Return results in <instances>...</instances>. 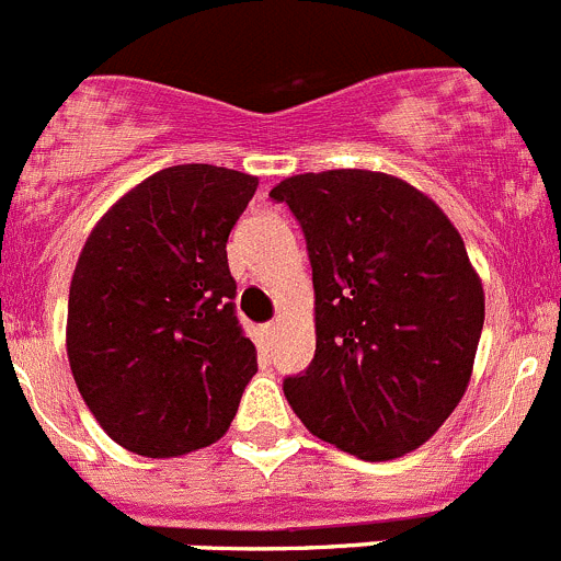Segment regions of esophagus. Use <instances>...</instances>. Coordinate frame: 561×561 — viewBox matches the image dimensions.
Wrapping results in <instances>:
<instances>
[{
    "label": "esophagus",
    "mask_w": 561,
    "mask_h": 561,
    "mask_svg": "<svg viewBox=\"0 0 561 561\" xmlns=\"http://www.w3.org/2000/svg\"><path fill=\"white\" fill-rule=\"evenodd\" d=\"M276 330H279V324H276V321H268V324H265V332H268V337H274Z\"/></svg>",
    "instance_id": "34e87169"
}]
</instances>
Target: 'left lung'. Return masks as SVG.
<instances>
[{"label":"left lung","mask_w":561,"mask_h":561,"mask_svg":"<svg viewBox=\"0 0 561 561\" xmlns=\"http://www.w3.org/2000/svg\"><path fill=\"white\" fill-rule=\"evenodd\" d=\"M307 237L316 357L287 377L307 431L391 461L447 422L476 366L483 285L442 206L405 179L324 170L279 181Z\"/></svg>","instance_id":"obj_1"}]
</instances>
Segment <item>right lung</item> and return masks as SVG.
<instances>
[{
	"instance_id": "add662e5",
	"label": "right lung",
	"mask_w": 561,
	"mask_h": 561,
	"mask_svg": "<svg viewBox=\"0 0 561 561\" xmlns=\"http://www.w3.org/2000/svg\"><path fill=\"white\" fill-rule=\"evenodd\" d=\"M256 184L215 164L164 168L85 237L69 285V368L100 427L136 456L179 458L224 438L256 375L226 256Z\"/></svg>"
}]
</instances>
